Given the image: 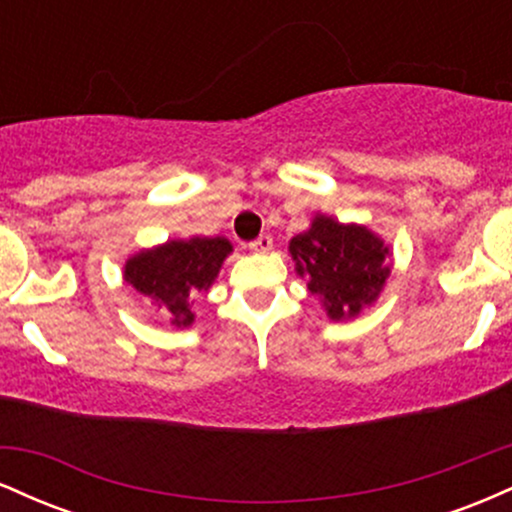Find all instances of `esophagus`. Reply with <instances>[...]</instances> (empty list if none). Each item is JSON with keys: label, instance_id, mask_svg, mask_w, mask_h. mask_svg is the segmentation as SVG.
I'll use <instances>...</instances> for the list:
<instances>
[{"label": "esophagus", "instance_id": "1", "mask_svg": "<svg viewBox=\"0 0 512 512\" xmlns=\"http://www.w3.org/2000/svg\"><path fill=\"white\" fill-rule=\"evenodd\" d=\"M248 248H250L252 252H267L269 248H272V236H267V233H264V236L252 240Z\"/></svg>", "mask_w": 512, "mask_h": 512}]
</instances>
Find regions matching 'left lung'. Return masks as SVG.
I'll list each match as a JSON object with an SVG mask.
<instances>
[{"label": "left lung", "instance_id": "1", "mask_svg": "<svg viewBox=\"0 0 512 512\" xmlns=\"http://www.w3.org/2000/svg\"><path fill=\"white\" fill-rule=\"evenodd\" d=\"M291 255L310 293L325 298L332 320L356 315L373 303L390 274L383 240L368 228L342 226L327 216H317L310 231L291 240Z\"/></svg>", "mask_w": 512, "mask_h": 512}]
</instances>
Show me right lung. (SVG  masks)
Instances as JSON below:
<instances>
[{
	"label": "right lung",
	"instance_id": "1",
	"mask_svg": "<svg viewBox=\"0 0 512 512\" xmlns=\"http://www.w3.org/2000/svg\"><path fill=\"white\" fill-rule=\"evenodd\" d=\"M231 250L226 238L170 240L163 248L132 257L125 267V281L166 310L173 325L187 327L195 320L190 298L209 289Z\"/></svg>",
	"mask_w": 512,
	"mask_h": 512
}]
</instances>
